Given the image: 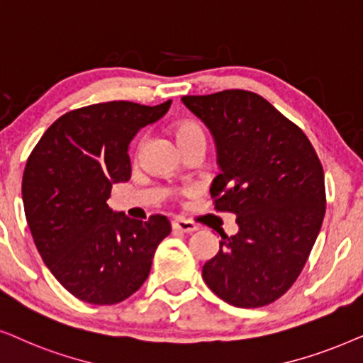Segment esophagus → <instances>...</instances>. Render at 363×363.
Here are the masks:
<instances>
[{
  "label": "esophagus",
  "mask_w": 363,
  "mask_h": 363,
  "mask_svg": "<svg viewBox=\"0 0 363 363\" xmlns=\"http://www.w3.org/2000/svg\"><path fill=\"white\" fill-rule=\"evenodd\" d=\"M172 229L179 230V232H184V234H191V232L197 230V225L194 222L191 220H182V219H176L172 220Z\"/></svg>",
  "instance_id": "obj_1"
}]
</instances>
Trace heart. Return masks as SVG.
I'll list each match as a JSON object with an SVG mask.
<instances>
[{
  "label": "heart",
  "instance_id": "b5f03b06",
  "mask_svg": "<svg viewBox=\"0 0 363 363\" xmlns=\"http://www.w3.org/2000/svg\"><path fill=\"white\" fill-rule=\"evenodd\" d=\"M172 133L179 146H184V144L192 141H204L202 128L194 121H181V123L174 125Z\"/></svg>",
  "mask_w": 363,
  "mask_h": 363
}]
</instances>
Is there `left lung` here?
<instances>
[{"label": "left lung", "mask_w": 363, "mask_h": 363, "mask_svg": "<svg viewBox=\"0 0 363 363\" xmlns=\"http://www.w3.org/2000/svg\"><path fill=\"white\" fill-rule=\"evenodd\" d=\"M212 133L217 174L211 197L239 232L202 267L207 287L234 307H264L301 275L325 216L323 169L303 131L262 96L225 89L184 96Z\"/></svg>", "instance_id": "left-lung-1"}]
</instances>
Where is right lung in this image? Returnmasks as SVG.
<instances>
[{"label": "right lung", "instance_id": "right-lung-1", "mask_svg": "<svg viewBox=\"0 0 363 363\" xmlns=\"http://www.w3.org/2000/svg\"><path fill=\"white\" fill-rule=\"evenodd\" d=\"M171 103L111 101L72 109L28 157L21 186L28 225L48 269L79 301L113 306L131 297L171 234L166 216L136 220L108 206L113 184L131 177L129 143Z\"/></svg>", "mask_w": 363, "mask_h": 363}]
</instances>
